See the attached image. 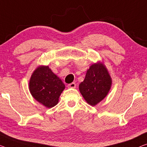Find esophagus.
<instances>
[{"label": "esophagus", "mask_w": 147, "mask_h": 147, "mask_svg": "<svg viewBox=\"0 0 147 147\" xmlns=\"http://www.w3.org/2000/svg\"><path fill=\"white\" fill-rule=\"evenodd\" d=\"M76 83L75 82H72L71 84H68V88H76Z\"/></svg>", "instance_id": "1"}]
</instances>
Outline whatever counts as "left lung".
Returning a JSON list of instances; mask_svg holds the SVG:
<instances>
[{
	"label": "left lung",
	"mask_w": 147,
	"mask_h": 147,
	"mask_svg": "<svg viewBox=\"0 0 147 147\" xmlns=\"http://www.w3.org/2000/svg\"><path fill=\"white\" fill-rule=\"evenodd\" d=\"M111 83L106 67L98 62L88 69L84 81L79 84V90L88 104L94 106L108 95Z\"/></svg>",
	"instance_id": "obj_1"
}]
</instances>
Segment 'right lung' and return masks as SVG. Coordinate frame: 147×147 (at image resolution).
<instances>
[{"instance_id":"add662e5","label":"right lung","mask_w":147,"mask_h":147,"mask_svg":"<svg viewBox=\"0 0 147 147\" xmlns=\"http://www.w3.org/2000/svg\"><path fill=\"white\" fill-rule=\"evenodd\" d=\"M65 86L48 66H39L30 78L29 89L35 100L46 108L57 104L59 98Z\"/></svg>"}]
</instances>
